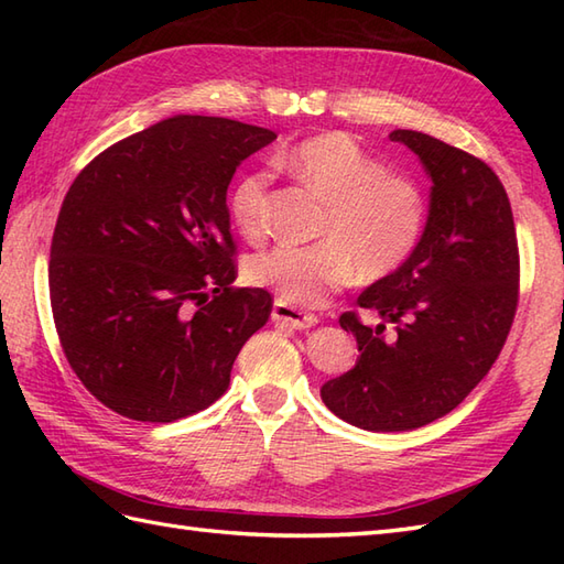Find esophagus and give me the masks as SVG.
Here are the masks:
<instances>
[{
  "mask_svg": "<svg viewBox=\"0 0 564 564\" xmlns=\"http://www.w3.org/2000/svg\"><path fill=\"white\" fill-rule=\"evenodd\" d=\"M271 319L273 322H281V325L291 327V329H310V327L317 325V315L303 313V310H297V307L283 303V301H275L273 303Z\"/></svg>",
  "mask_w": 564,
  "mask_h": 564,
  "instance_id": "obj_1",
  "label": "esophagus"
}]
</instances>
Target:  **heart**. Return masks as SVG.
Returning <instances> with one entry per match:
<instances>
[{"mask_svg":"<svg viewBox=\"0 0 564 564\" xmlns=\"http://www.w3.org/2000/svg\"><path fill=\"white\" fill-rule=\"evenodd\" d=\"M297 182L327 200L317 245H279L249 261V279L289 305H317L354 273L380 281L398 271L422 242L429 203L414 178L388 174L376 154L344 133L303 140L275 158ZM271 174L257 170L232 188L230 213L239 232L267 230Z\"/></svg>","mask_w":564,"mask_h":564,"instance_id":"heart-1","label":"heart"}]
</instances>
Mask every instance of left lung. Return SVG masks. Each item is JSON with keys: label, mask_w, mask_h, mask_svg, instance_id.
Listing matches in <instances>:
<instances>
[{"label": "left lung", "mask_w": 564, "mask_h": 564, "mask_svg": "<svg viewBox=\"0 0 564 564\" xmlns=\"http://www.w3.org/2000/svg\"><path fill=\"white\" fill-rule=\"evenodd\" d=\"M390 140L431 178L426 227L414 254L358 295L380 325L339 317L361 356L319 390L334 414L366 431H410L455 410L497 361L519 301L517 227L499 176L419 130Z\"/></svg>", "instance_id": "8db88e82"}]
</instances>
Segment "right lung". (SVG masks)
<instances>
[{"mask_svg": "<svg viewBox=\"0 0 564 564\" xmlns=\"http://www.w3.org/2000/svg\"><path fill=\"white\" fill-rule=\"evenodd\" d=\"M273 130L172 116L72 182L51 245V305L77 378L109 410L166 424L230 386L271 295L237 279L227 186Z\"/></svg>", "mask_w": 564, "mask_h": 564, "instance_id": "1", "label": "right lung"}]
</instances>
